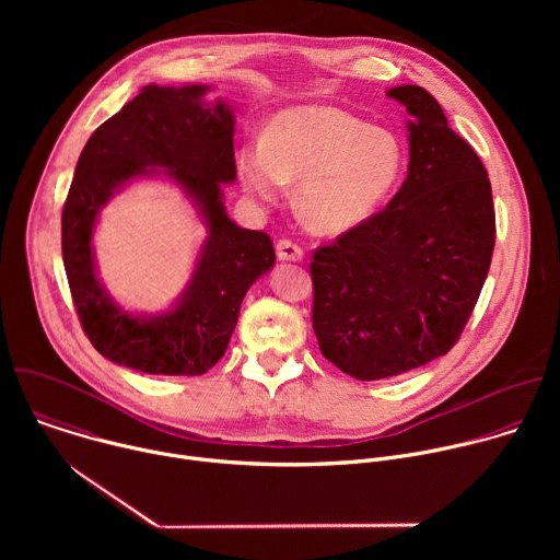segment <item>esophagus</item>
<instances>
[{
  "label": "esophagus",
  "instance_id": "obj_1",
  "mask_svg": "<svg viewBox=\"0 0 560 560\" xmlns=\"http://www.w3.org/2000/svg\"><path fill=\"white\" fill-rule=\"evenodd\" d=\"M277 257L281 261H303V250L290 238H281V242H277Z\"/></svg>",
  "mask_w": 560,
  "mask_h": 560
}]
</instances>
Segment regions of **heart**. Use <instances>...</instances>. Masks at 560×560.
I'll return each instance as SVG.
<instances>
[{"instance_id":"obj_1","label":"heart","mask_w":560,"mask_h":560,"mask_svg":"<svg viewBox=\"0 0 560 560\" xmlns=\"http://www.w3.org/2000/svg\"><path fill=\"white\" fill-rule=\"evenodd\" d=\"M404 159L392 130L337 106L310 104L281 110L264 141L238 150L236 177L259 206L277 203L296 182L303 223L318 234H339L376 212L401 177Z\"/></svg>"}]
</instances>
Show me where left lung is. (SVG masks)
I'll return each instance as SVG.
<instances>
[{
    "label": "left lung",
    "instance_id": "obj_1",
    "mask_svg": "<svg viewBox=\"0 0 560 560\" xmlns=\"http://www.w3.org/2000/svg\"><path fill=\"white\" fill-rule=\"evenodd\" d=\"M408 177L385 210L316 248L312 328L324 357L359 381L421 368L452 350L486 283L497 219L488 171L421 86H396Z\"/></svg>",
    "mask_w": 560,
    "mask_h": 560
}]
</instances>
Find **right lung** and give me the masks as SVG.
<instances>
[{"mask_svg": "<svg viewBox=\"0 0 560 560\" xmlns=\"http://www.w3.org/2000/svg\"><path fill=\"white\" fill-rule=\"evenodd\" d=\"M208 91L141 89L84 145L61 212L63 268L86 337L108 361L145 374L208 372L230 343L246 292L275 266L272 238L225 214L221 186L236 179L234 115L223 100L206 104ZM162 174L196 203L209 236L178 303L159 315H132L96 279L92 230L128 180Z\"/></svg>", "mask_w": 560, "mask_h": 560, "instance_id": "add662e5", "label": "right lung"}]
</instances>
